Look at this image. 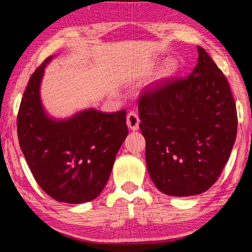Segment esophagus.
I'll use <instances>...</instances> for the list:
<instances>
[{"label":"esophagus","instance_id":"obj_1","mask_svg":"<svg viewBox=\"0 0 252 252\" xmlns=\"http://www.w3.org/2000/svg\"><path fill=\"white\" fill-rule=\"evenodd\" d=\"M139 123H140V119H139L138 113L134 112V111H130V112L127 113V117H126L127 126H129L131 130L135 131L139 129Z\"/></svg>","mask_w":252,"mask_h":252}]
</instances>
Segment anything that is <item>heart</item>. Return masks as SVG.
Listing matches in <instances>:
<instances>
[{
	"label": "heart",
	"instance_id": "1",
	"mask_svg": "<svg viewBox=\"0 0 252 252\" xmlns=\"http://www.w3.org/2000/svg\"><path fill=\"white\" fill-rule=\"evenodd\" d=\"M176 71H177V64H176V63H174V62H169L168 64L163 67V70L160 72L159 79H162V80L168 79V78H170V76H172L174 73H176Z\"/></svg>",
	"mask_w": 252,
	"mask_h": 252
}]
</instances>
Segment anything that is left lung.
<instances>
[{"label": "left lung", "instance_id": "8db88e82", "mask_svg": "<svg viewBox=\"0 0 252 252\" xmlns=\"http://www.w3.org/2000/svg\"><path fill=\"white\" fill-rule=\"evenodd\" d=\"M187 78L146 87L139 97L147 167L161 192L202 193L215 185L236 141L238 117L228 80L201 46Z\"/></svg>", "mask_w": 252, "mask_h": 252}]
</instances>
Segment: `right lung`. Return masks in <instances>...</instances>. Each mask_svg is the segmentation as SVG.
Masks as SVG:
<instances>
[{
    "label": "right lung",
    "mask_w": 252,
    "mask_h": 252,
    "mask_svg": "<svg viewBox=\"0 0 252 252\" xmlns=\"http://www.w3.org/2000/svg\"><path fill=\"white\" fill-rule=\"evenodd\" d=\"M45 60L34 71L21 101L19 143L37 185L57 201L95 199L109 180L118 150L127 135L126 111L85 110L65 121L46 117L40 101Z\"/></svg>",
    "instance_id": "1"
}]
</instances>
